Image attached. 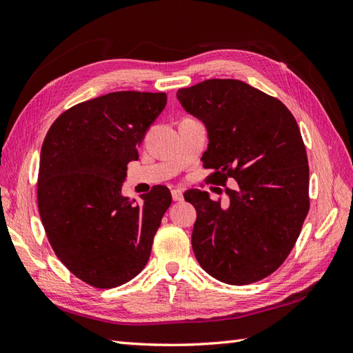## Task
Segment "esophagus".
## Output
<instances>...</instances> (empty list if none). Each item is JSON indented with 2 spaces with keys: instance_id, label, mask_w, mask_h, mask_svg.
<instances>
[{
  "instance_id": "esophagus-1",
  "label": "esophagus",
  "mask_w": 353,
  "mask_h": 353,
  "mask_svg": "<svg viewBox=\"0 0 353 353\" xmlns=\"http://www.w3.org/2000/svg\"><path fill=\"white\" fill-rule=\"evenodd\" d=\"M171 197L174 201H181L183 199V191L181 188H174L171 190Z\"/></svg>"
}]
</instances>
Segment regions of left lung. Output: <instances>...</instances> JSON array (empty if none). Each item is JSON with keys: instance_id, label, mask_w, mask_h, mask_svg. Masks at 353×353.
Listing matches in <instances>:
<instances>
[{"instance_id": "obj_1", "label": "left lung", "mask_w": 353, "mask_h": 353, "mask_svg": "<svg viewBox=\"0 0 353 353\" xmlns=\"http://www.w3.org/2000/svg\"><path fill=\"white\" fill-rule=\"evenodd\" d=\"M208 130L201 156L226 185V205L206 191L183 194L196 208L192 250L215 279L247 285L270 276L294 247L310 211V167L301 130L282 101L234 79H211L177 91Z\"/></svg>"}]
</instances>
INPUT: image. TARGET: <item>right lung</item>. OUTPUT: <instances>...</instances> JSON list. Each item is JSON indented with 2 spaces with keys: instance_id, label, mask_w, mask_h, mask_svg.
Listing matches in <instances>:
<instances>
[{
  "instance_id": "add662e5",
  "label": "right lung",
  "mask_w": 353,
  "mask_h": 353,
  "mask_svg": "<svg viewBox=\"0 0 353 353\" xmlns=\"http://www.w3.org/2000/svg\"><path fill=\"white\" fill-rule=\"evenodd\" d=\"M167 104L165 92L119 91L79 103L43 139L37 206L62 264L95 288L133 279L148 262L153 238L171 205L157 185L141 203L123 194L127 163Z\"/></svg>"
}]
</instances>
